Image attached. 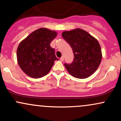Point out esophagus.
Returning <instances> with one entry per match:
<instances>
[{
	"instance_id": "1",
	"label": "esophagus",
	"mask_w": 121,
	"mask_h": 121,
	"mask_svg": "<svg viewBox=\"0 0 121 121\" xmlns=\"http://www.w3.org/2000/svg\"><path fill=\"white\" fill-rule=\"evenodd\" d=\"M60 60H61V61H63L64 60V57L63 56H62L60 58Z\"/></svg>"
}]
</instances>
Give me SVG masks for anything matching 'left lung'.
Masks as SVG:
<instances>
[{
	"mask_svg": "<svg viewBox=\"0 0 121 121\" xmlns=\"http://www.w3.org/2000/svg\"><path fill=\"white\" fill-rule=\"evenodd\" d=\"M62 36L69 43L74 53L73 62L70 64H65L69 74L81 79L93 74L100 64L102 56L98 40L81 28L64 31Z\"/></svg>",
	"mask_w": 121,
	"mask_h": 121,
	"instance_id": "8db88e82",
	"label": "left lung"
}]
</instances>
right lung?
Instances as JSON below:
<instances>
[{
    "mask_svg": "<svg viewBox=\"0 0 121 121\" xmlns=\"http://www.w3.org/2000/svg\"><path fill=\"white\" fill-rule=\"evenodd\" d=\"M57 35L55 30L40 28L20 43L17 49V63L27 76L38 78L50 72L55 61L58 60L55 49L50 46Z\"/></svg>",
    "mask_w": 121,
    "mask_h": 121,
    "instance_id": "add662e5",
    "label": "right lung"
}]
</instances>
